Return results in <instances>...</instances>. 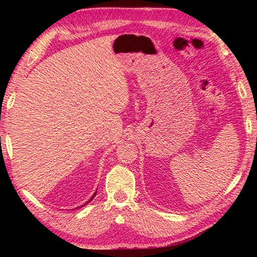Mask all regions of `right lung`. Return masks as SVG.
Listing matches in <instances>:
<instances>
[{"mask_svg": "<svg viewBox=\"0 0 257 257\" xmlns=\"http://www.w3.org/2000/svg\"><path fill=\"white\" fill-rule=\"evenodd\" d=\"M95 195H96V191H95V194L93 195V196H92V197H90V199H89V201H88V202H87V203H89L90 201H92V199H93V198L95 197ZM87 203H86V204H87ZM84 205H85V204H84ZM84 205H82V206H84ZM80 207H81V206H80Z\"/></svg>", "mask_w": 257, "mask_h": 257, "instance_id": "add662e5", "label": "right lung"}]
</instances>
